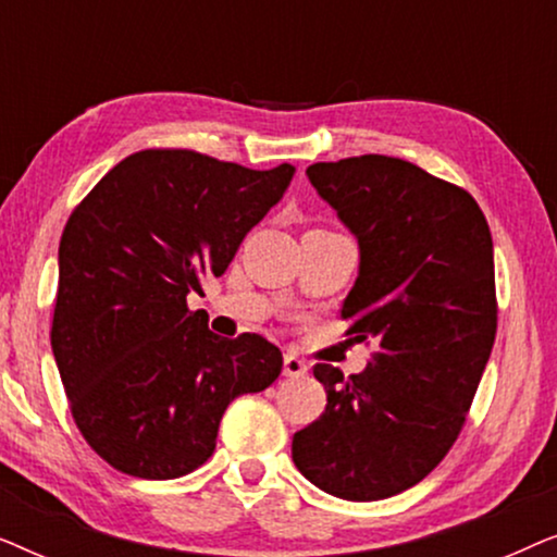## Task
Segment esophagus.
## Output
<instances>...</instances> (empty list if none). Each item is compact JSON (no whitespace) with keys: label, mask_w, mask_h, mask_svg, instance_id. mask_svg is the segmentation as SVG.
<instances>
[{"label":"esophagus","mask_w":557,"mask_h":557,"mask_svg":"<svg viewBox=\"0 0 557 557\" xmlns=\"http://www.w3.org/2000/svg\"><path fill=\"white\" fill-rule=\"evenodd\" d=\"M307 372H309V368H307V362L301 360V357H296L294 352H288L284 357V375L286 377H304Z\"/></svg>","instance_id":"esophagus-1"}]
</instances>
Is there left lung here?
Returning <instances> with one entry per match:
<instances>
[{
  "label": "left lung",
  "instance_id": "1",
  "mask_svg": "<svg viewBox=\"0 0 557 557\" xmlns=\"http://www.w3.org/2000/svg\"><path fill=\"white\" fill-rule=\"evenodd\" d=\"M307 174L360 243L339 314L375 352L360 375L317 364L326 408L294 433L292 456L326 494L385 499L429 476L467 423L497 334L492 233L467 189L403 159Z\"/></svg>",
  "mask_w": 557,
  "mask_h": 557
}]
</instances>
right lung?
Wrapping results in <instances>:
<instances>
[{
	"label": "right lung",
	"instance_id": "right-lung-1",
	"mask_svg": "<svg viewBox=\"0 0 557 557\" xmlns=\"http://www.w3.org/2000/svg\"><path fill=\"white\" fill-rule=\"evenodd\" d=\"M292 164L248 170L193 149H141L67 218L50 342L86 444L113 469L177 479L215 451L220 418L281 375L261 334L218 337L187 307L284 197Z\"/></svg>",
	"mask_w": 557,
	"mask_h": 557
}]
</instances>
